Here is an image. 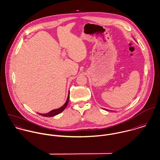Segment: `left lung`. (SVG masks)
I'll return each mask as SVG.
<instances>
[{
	"instance_id": "1",
	"label": "left lung",
	"mask_w": 160,
	"mask_h": 160,
	"mask_svg": "<svg viewBox=\"0 0 160 160\" xmlns=\"http://www.w3.org/2000/svg\"><path fill=\"white\" fill-rule=\"evenodd\" d=\"M104 110H106V109H104ZM108 111H109V110H108Z\"/></svg>"
}]
</instances>
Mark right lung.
Segmentation results:
<instances>
[{
    "label": "right lung",
    "instance_id": "1",
    "mask_svg": "<svg viewBox=\"0 0 160 160\" xmlns=\"http://www.w3.org/2000/svg\"><path fill=\"white\" fill-rule=\"evenodd\" d=\"M69 99V92L67 100L65 103L62 107H60V108H57V109L53 110L50 111V112H48V113H38V114L41 115V116H46V117H52V116H55V115L60 114V113H62V112L66 108V107H67Z\"/></svg>",
    "mask_w": 160,
    "mask_h": 160
}]
</instances>
